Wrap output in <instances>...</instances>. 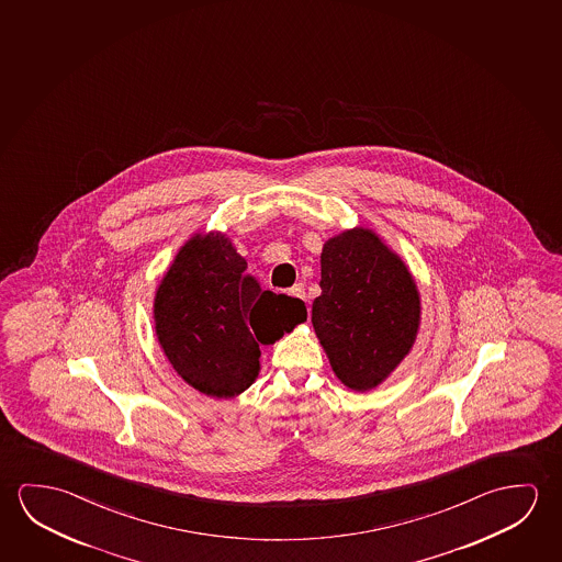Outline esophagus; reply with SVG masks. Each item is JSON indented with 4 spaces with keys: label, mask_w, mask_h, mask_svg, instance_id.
Returning <instances> with one entry per match:
<instances>
[{
    "label": "esophagus",
    "mask_w": 562,
    "mask_h": 562,
    "mask_svg": "<svg viewBox=\"0 0 562 562\" xmlns=\"http://www.w3.org/2000/svg\"><path fill=\"white\" fill-rule=\"evenodd\" d=\"M291 294L296 296V299H301V301H306V291H304L303 283H296V285L291 289Z\"/></svg>",
    "instance_id": "34e87169"
}]
</instances>
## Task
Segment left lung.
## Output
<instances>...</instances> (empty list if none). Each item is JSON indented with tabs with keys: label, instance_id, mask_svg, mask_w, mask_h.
I'll use <instances>...</instances> for the list:
<instances>
[{
	"label": "left lung",
	"instance_id": "8db88e82",
	"mask_svg": "<svg viewBox=\"0 0 562 562\" xmlns=\"http://www.w3.org/2000/svg\"><path fill=\"white\" fill-rule=\"evenodd\" d=\"M321 296L312 324L339 381L366 392L389 376L411 351L419 296L411 271L366 228L324 244Z\"/></svg>",
	"mask_w": 562,
	"mask_h": 562
}]
</instances>
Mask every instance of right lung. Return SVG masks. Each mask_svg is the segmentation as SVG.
<instances>
[{
	"mask_svg": "<svg viewBox=\"0 0 562 562\" xmlns=\"http://www.w3.org/2000/svg\"><path fill=\"white\" fill-rule=\"evenodd\" d=\"M223 234L189 240L161 279L156 334L171 366L196 391L231 398L258 376L259 344L306 321L301 299L261 291Z\"/></svg>",
	"mask_w": 562,
	"mask_h": 562,
	"instance_id": "1",
	"label": "right lung"
}]
</instances>
